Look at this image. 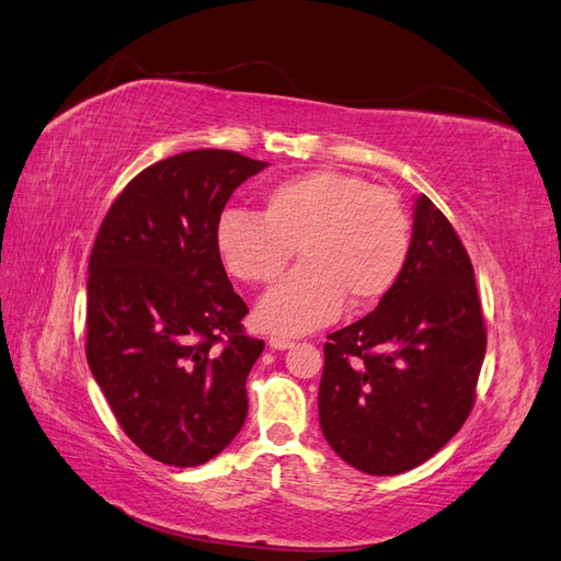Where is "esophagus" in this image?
Returning <instances> with one entry per match:
<instances>
[{
	"label": "esophagus",
	"instance_id": "1",
	"mask_svg": "<svg viewBox=\"0 0 561 561\" xmlns=\"http://www.w3.org/2000/svg\"><path fill=\"white\" fill-rule=\"evenodd\" d=\"M270 347L272 350H289L294 347V341L291 339H284V335H270Z\"/></svg>",
	"mask_w": 561,
	"mask_h": 561
}]
</instances>
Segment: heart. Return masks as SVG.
I'll use <instances>...</instances> for the list:
<instances>
[{
  "label": "heart",
  "mask_w": 561,
  "mask_h": 561,
  "mask_svg": "<svg viewBox=\"0 0 561 561\" xmlns=\"http://www.w3.org/2000/svg\"><path fill=\"white\" fill-rule=\"evenodd\" d=\"M214 242L220 263L247 284L275 282L298 247L302 263L259 300L255 322L300 335L333 322L345 298L371 306L392 291L411 253V220L394 192L319 169L272 185L261 216L220 214Z\"/></svg>",
  "instance_id": "heart-1"
}]
</instances>
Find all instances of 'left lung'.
<instances>
[{"instance_id": "left-lung-1", "label": "left lung", "mask_w": 561, "mask_h": 561, "mask_svg": "<svg viewBox=\"0 0 561 561\" xmlns=\"http://www.w3.org/2000/svg\"><path fill=\"white\" fill-rule=\"evenodd\" d=\"M319 425L366 474H402L466 423L486 352L470 255L446 216L415 199L402 277L359 322L327 335Z\"/></svg>"}]
</instances>
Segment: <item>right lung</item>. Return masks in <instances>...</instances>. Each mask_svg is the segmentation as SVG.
<instances>
[{"label":"right lung","mask_w":561,"mask_h":561,"mask_svg":"<svg viewBox=\"0 0 561 561\" xmlns=\"http://www.w3.org/2000/svg\"><path fill=\"white\" fill-rule=\"evenodd\" d=\"M265 167L230 150L162 159L122 190L93 242L89 369L129 439L164 466H202L244 425L247 376L265 343L244 333L249 308L214 230Z\"/></svg>","instance_id":"right-lung-1"}]
</instances>
